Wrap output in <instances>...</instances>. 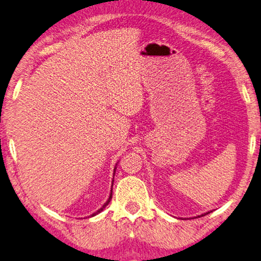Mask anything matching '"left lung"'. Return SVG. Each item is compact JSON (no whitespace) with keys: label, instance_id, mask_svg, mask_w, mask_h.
Here are the masks:
<instances>
[{"label":"left lung","instance_id":"1","mask_svg":"<svg viewBox=\"0 0 261 261\" xmlns=\"http://www.w3.org/2000/svg\"><path fill=\"white\" fill-rule=\"evenodd\" d=\"M208 213H209V212H208ZM208 213H206V214H208ZM206 214H202L201 216H204V215H206ZM199 217H200V216H199Z\"/></svg>","mask_w":261,"mask_h":261}]
</instances>
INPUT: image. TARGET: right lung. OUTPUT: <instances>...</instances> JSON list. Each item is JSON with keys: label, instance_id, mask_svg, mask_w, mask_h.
<instances>
[{"label": "right lung", "instance_id": "right-lung-1", "mask_svg": "<svg viewBox=\"0 0 261 261\" xmlns=\"http://www.w3.org/2000/svg\"><path fill=\"white\" fill-rule=\"evenodd\" d=\"M114 172H115V170H114ZM113 184V182H112ZM111 199H112V190H111V194H110V198H109V200H108V201H106L105 203H104V206H102L100 209H98V211L96 212V213H93V214L91 215V216H95V215H97L98 214V213H100L101 211H102V209H104L106 206H108V204L110 203V201H111Z\"/></svg>", "mask_w": 261, "mask_h": 261}]
</instances>
